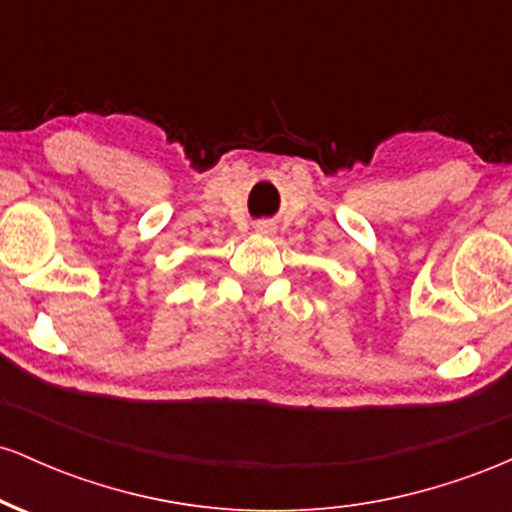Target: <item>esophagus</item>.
Segmentation results:
<instances>
[{"label": "esophagus", "mask_w": 512, "mask_h": 512, "mask_svg": "<svg viewBox=\"0 0 512 512\" xmlns=\"http://www.w3.org/2000/svg\"><path fill=\"white\" fill-rule=\"evenodd\" d=\"M255 228L260 233H274V223H269V221H257Z\"/></svg>", "instance_id": "1"}]
</instances>
